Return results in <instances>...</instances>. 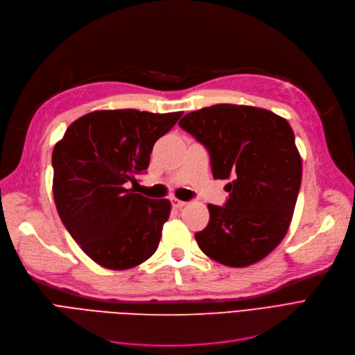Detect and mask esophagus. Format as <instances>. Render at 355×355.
<instances>
[{
  "label": "esophagus",
  "mask_w": 355,
  "mask_h": 355,
  "mask_svg": "<svg viewBox=\"0 0 355 355\" xmlns=\"http://www.w3.org/2000/svg\"><path fill=\"white\" fill-rule=\"evenodd\" d=\"M171 202H172V207L176 208V209H180V208H183L184 205H187V202L180 200V199H178V198H172Z\"/></svg>",
  "instance_id": "esophagus-1"
}]
</instances>
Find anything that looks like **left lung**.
<instances>
[{
	"label": "left lung",
	"instance_id": "left-lung-1",
	"mask_svg": "<svg viewBox=\"0 0 355 355\" xmlns=\"http://www.w3.org/2000/svg\"><path fill=\"white\" fill-rule=\"evenodd\" d=\"M180 128L204 144L214 179H231L225 207L209 204L199 248L224 266L263 260L289 230L302 182V159L284 118L248 105L218 104L184 115Z\"/></svg>",
	"mask_w": 355,
	"mask_h": 355
}]
</instances>
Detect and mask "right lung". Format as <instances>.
Segmentation results:
<instances>
[{"label":"right lung","mask_w":355,"mask_h":355,"mask_svg":"<svg viewBox=\"0 0 355 355\" xmlns=\"http://www.w3.org/2000/svg\"><path fill=\"white\" fill-rule=\"evenodd\" d=\"M182 114L94 111L73 121L56 143L52 164L59 216L99 266L127 270L157 250L171 202L128 187L147 171L155 143Z\"/></svg>","instance_id":"add662e5"}]
</instances>
